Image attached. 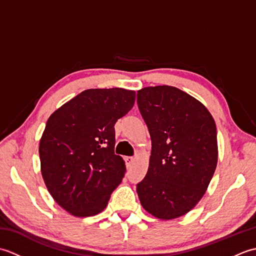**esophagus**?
<instances>
[{"instance_id":"34e87169","label":"esophagus","mask_w":256,"mask_h":256,"mask_svg":"<svg viewBox=\"0 0 256 256\" xmlns=\"http://www.w3.org/2000/svg\"><path fill=\"white\" fill-rule=\"evenodd\" d=\"M134 160H135V158H134L133 156H126V157H125V162H126V166L128 167H131L132 164L134 162Z\"/></svg>"}]
</instances>
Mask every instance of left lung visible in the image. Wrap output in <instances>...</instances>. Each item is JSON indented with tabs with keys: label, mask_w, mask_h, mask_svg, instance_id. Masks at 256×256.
<instances>
[{
	"label": "left lung",
	"mask_w": 256,
	"mask_h": 256,
	"mask_svg": "<svg viewBox=\"0 0 256 256\" xmlns=\"http://www.w3.org/2000/svg\"><path fill=\"white\" fill-rule=\"evenodd\" d=\"M152 140L148 170L136 184L143 208L162 220L179 218L204 197L218 162L214 120L206 108L170 86L138 91Z\"/></svg>",
	"instance_id": "8db88e82"
}]
</instances>
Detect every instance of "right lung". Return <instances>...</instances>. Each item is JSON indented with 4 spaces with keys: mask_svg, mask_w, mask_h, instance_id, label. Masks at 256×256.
<instances>
[{
    "mask_svg": "<svg viewBox=\"0 0 256 256\" xmlns=\"http://www.w3.org/2000/svg\"><path fill=\"white\" fill-rule=\"evenodd\" d=\"M135 91L88 89L48 118L40 142L42 179L56 202L76 216L106 208L125 162L114 154V124L134 106Z\"/></svg>",
    "mask_w": 256,
    "mask_h": 256,
    "instance_id": "obj_1",
    "label": "right lung"
}]
</instances>
